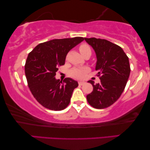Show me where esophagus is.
I'll return each mask as SVG.
<instances>
[{
	"label": "esophagus",
	"mask_w": 150,
	"mask_h": 150,
	"mask_svg": "<svg viewBox=\"0 0 150 150\" xmlns=\"http://www.w3.org/2000/svg\"><path fill=\"white\" fill-rule=\"evenodd\" d=\"M84 82H83V81H79L78 82V84H79L80 86H82L83 84H84Z\"/></svg>",
	"instance_id": "1"
}]
</instances>
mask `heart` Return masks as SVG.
Here are the masks:
<instances>
[{
  "label": "heart",
  "mask_w": 150,
  "mask_h": 150,
  "mask_svg": "<svg viewBox=\"0 0 150 150\" xmlns=\"http://www.w3.org/2000/svg\"><path fill=\"white\" fill-rule=\"evenodd\" d=\"M80 53L82 56H84L86 54L90 53L91 54L92 50L89 46L86 44H82L79 47ZM88 72V68H74L71 70L70 74L74 78H83L86 75V74Z\"/></svg>",
  "instance_id": "heart-1"
}]
</instances>
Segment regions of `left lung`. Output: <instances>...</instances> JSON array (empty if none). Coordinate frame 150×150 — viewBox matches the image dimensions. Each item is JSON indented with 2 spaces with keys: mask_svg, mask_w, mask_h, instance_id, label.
<instances>
[{
  "mask_svg": "<svg viewBox=\"0 0 150 150\" xmlns=\"http://www.w3.org/2000/svg\"><path fill=\"white\" fill-rule=\"evenodd\" d=\"M96 54V70L100 82L92 84L93 91L87 95L88 102L92 107L103 109L110 106L120 97L127 84L129 74V58L120 46L105 39L84 38Z\"/></svg>",
  "mask_w": 150,
  "mask_h": 150,
  "instance_id": "left-lung-1",
  "label": "left lung"
}]
</instances>
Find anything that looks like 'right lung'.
I'll return each mask as SVG.
<instances>
[{"label": "right lung", "mask_w": 150, "mask_h": 150, "mask_svg": "<svg viewBox=\"0 0 150 150\" xmlns=\"http://www.w3.org/2000/svg\"><path fill=\"white\" fill-rule=\"evenodd\" d=\"M83 40L82 37L54 39L39 44L28 54L24 66L28 87L46 108L59 111L69 104L78 82L70 78L56 80V72L65 64L68 52Z\"/></svg>", "instance_id": "1"}]
</instances>
